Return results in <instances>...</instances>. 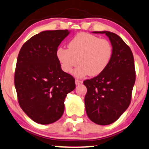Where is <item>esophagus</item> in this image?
<instances>
[{
    "mask_svg": "<svg viewBox=\"0 0 149 149\" xmlns=\"http://www.w3.org/2000/svg\"><path fill=\"white\" fill-rule=\"evenodd\" d=\"M82 83H83V81H80V80H78V79H76V80H75V84H76L77 86V85H80V84H81Z\"/></svg>",
    "mask_w": 149,
    "mask_h": 149,
    "instance_id": "1",
    "label": "esophagus"
}]
</instances>
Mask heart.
<instances>
[{"label":"heart","instance_id":"b5f03b06","mask_svg":"<svg viewBox=\"0 0 149 149\" xmlns=\"http://www.w3.org/2000/svg\"><path fill=\"white\" fill-rule=\"evenodd\" d=\"M68 49L60 47L56 56L64 72L70 73L73 68L79 65L73 72L81 77L89 74L96 76L103 72L112 56V47L108 40L88 33H79L68 43Z\"/></svg>","mask_w":149,"mask_h":149}]
</instances>
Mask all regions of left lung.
I'll use <instances>...</instances> for the list:
<instances>
[{
    "label": "left lung",
    "mask_w": 149,
    "mask_h": 149,
    "mask_svg": "<svg viewBox=\"0 0 149 149\" xmlns=\"http://www.w3.org/2000/svg\"><path fill=\"white\" fill-rule=\"evenodd\" d=\"M105 34L112 47V56L103 72L84 81L87 88L84 102L87 116L96 124L113 123L130 104L135 82L133 54L118 35L110 31H94Z\"/></svg>",
    "instance_id": "obj_1"
}]
</instances>
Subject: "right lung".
Instances as JSON below:
<instances>
[{
	"label": "right lung",
	"mask_w": 149,
	"mask_h": 149,
	"mask_svg": "<svg viewBox=\"0 0 149 149\" xmlns=\"http://www.w3.org/2000/svg\"><path fill=\"white\" fill-rule=\"evenodd\" d=\"M68 30L45 31L24 44L18 58L15 86L23 111L36 123H53L62 116L65 99L75 88L74 79L65 72L56 56Z\"/></svg>",
	"instance_id": "add662e5"
}]
</instances>
